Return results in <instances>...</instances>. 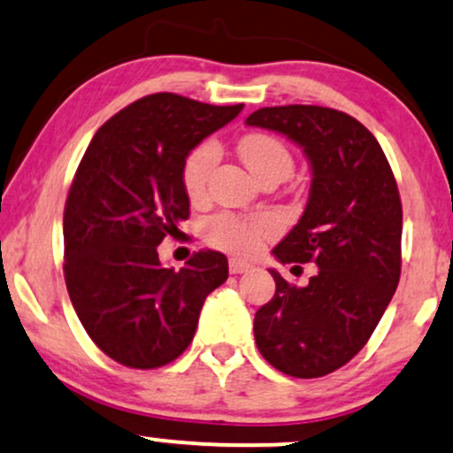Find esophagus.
<instances>
[{
    "instance_id": "1",
    "label": "esophagus",
    "mask_w": 453,
    "mask_h": 453,
    "mask_svg": "<svg viewBox=\"0 0 453 453\" xmlns=\"http://www.w3.org/2000/svg\"><path fill=\"white\" fill-rule=\"evenodd\" d=\"M250 270V264L242 259H230V272L232 274H244V272Z\"/></svg>"
}]
</instances>
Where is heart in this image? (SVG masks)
<instances>
[{
    "mask_svg": "<svg viewBox=\"0 0 453 453\" xmlns=\"http://www.w3.org/2000/svg\"><path fill=\"white\" fill-rule=\"evenodd\" d=\"M221 150L215 141H204L183 165V185L185 192L192 198H198L206 192L211 174L219 162ZM241 156L255 177L270 171H285L291 174L293 157L287 145L270 134H249L241 143ZM276 232V221L270 215H255L249 219L232 215V212H219L204 223V236L212 247L232 250L238 255L255 253L265 238Z\"/></svg>",
    "mask_w": 453,
    "mask_h": 453,
    "instance_id": "1",
    "label": "heart"
}]
</instances>
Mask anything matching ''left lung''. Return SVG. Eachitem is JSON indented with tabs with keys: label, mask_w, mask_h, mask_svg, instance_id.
<instances>
[{
	"label": "left lung",
	"mask_w": 453,
	"mask_h": 453,
	"mask_svg": "<svg viewBox=\"0 0 453 453\" xmlns=\"http://www.w3.org/2000/svg\"><path fill=\"white\" fill-rule=\"evenodd\" d=\"M249 127L285 134L303 150L312 183L306 209L272 255L314 264L306 287L274 268L276 293L255 314L261 357L293 378L346 365L378 326L401 276L403 209L382 147L358 119L316 105L264 107Z\"/></svg>",
	"instance_id": "obj_1"
}]
</instances>
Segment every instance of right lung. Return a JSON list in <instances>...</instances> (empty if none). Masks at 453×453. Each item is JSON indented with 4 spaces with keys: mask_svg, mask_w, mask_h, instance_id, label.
<instances>
[{
    "mask_svg": "<svg viewBox=\"0 0 453 453\" xmlns=\"http://www.w3.org/2000/svg\"><path fill=\"white\" fill-rule=\"evenodd\" d=\"M242 107L143 96L107 119L81 157L63 217L65 282L86 334L119 365L174 361L227 279L219 250H198L177 272L160 264L157 244L189 217L185 157Z\"/></svg>",
    "mask_w": 453,
    "mask_h": 453,
    "instance_id": "1",
    "label": "right lung"
}]
</instances>
